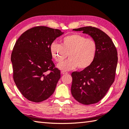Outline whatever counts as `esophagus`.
<instances>
[{"label":"esophagus","instance_id":"1","mask_svg":"<svg viewBox=\"0 0 129 129\" xmlns=\"http://www.w3.org/2000/svg\"><path fill=\"white\" fill-rule=\"evenodd\" d=\"M61 73L62 75H66V74L68 73V72H65V71H61Z\"/></svg>","mask_w":129,"mask_h":129}]
</instances>
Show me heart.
I'll list each match as a JSON object with an SVG mask.
<instances>
[{
	"mask_svg": "<svg viewBox=\"0 0 129 129\" xmlns=\"http://www.w3.org/2000/svg\"><path fill=\"white\" fill-rule=\"evenodd\" d=\"M50 52L52 57L57 62L64 60L69 54V59L57 65L60 69L68 71L78 67L82 70L88 68L94 61L98 47L93 39L75 34L61 39L60 44L52 43Z\"/></svg>",
	"mask_w": 129,
	"mask_h": 129,
	"instance_id": "heart-1",
	"label": "heart"
}]
</instances>
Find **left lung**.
Masks as SVG:
<instances>
[{"label": "left lung", "instance_id": "1", "mask_svg": "<svg viewBox=\"0 0 129 129\" xmlns=\"http://www.w3.org/2000/svg\"><path fill=\"white\" fill-rule=\"evenodd\" d=\"M73 30L90 35L97 44L98 52L90 67L72 73V94L82 104L97 103L103 99L114 81L118 62L117 49L110 37L99 28L89 26Z\"/></svg>", "mask_w": 129, "mask_h": 129}]
</instances>
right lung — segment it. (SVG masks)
Instances as JSON below:
<instances>
[{"instance_id":"obj_1","label":"right lung","mask_w":129,"mask_h":129,"mask_svg":"<svg viewBox=\"0 0 129 129\" xmlns=\"http://www.w3.org/2000/svg\"><path fill=\"white\" fill-rule=\"evenodd\" d=\"M64 34L60 30L38 26L26 30L11 54L13 78L23 95L34 102L48 99L60 78V71L52 61L50 46Z\"/></svg>"}]
</instances>
